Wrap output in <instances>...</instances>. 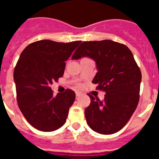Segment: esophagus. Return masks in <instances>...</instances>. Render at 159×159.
<instances>
[{
	"mask_svg": "<svg viewBox=\"0 0 159 159\" xmlns=\"http://www.w3.org/2000/svg\"><path fill=\"white\" fill-rule=\"evenodd\" d=\"M75 95H76L77 97L80 96V95H81V92H75Z\"/></svg>",
	"mask_w": 159,
	"mask_h": 159,
	"instance_id": "esophagus-1",
	"label": "esophagus"
}]
</instances>
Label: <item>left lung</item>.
<instances>
[{
    "instance_id": "1",
    "label": "left lung",
    "mask_w": 159,
    "mask_h": 159,
    "mask_svg": "<svg viewBox=\"0 0 159 159\" xmlns=\"http://www.w3.org/2000/svg\"><path fill=\"white\" fill-rule=\"evenodd\" d=\"M84 57L95 61L98 71L92 83L106 92L102 101L88 94L91 104L85 109L87 123L97 133L114 134L127 124L137 107L141 71L130 49L110 40L83 42L71 59Z\"/></svg>"
}]
</instances>
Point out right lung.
Here are the masks:
<instances>
[{
    "label": "right lung",
    "mask_w": 159,
    "mask_h": 159,
    "mask_svg": "<svg viewBox=\"0 0 159 159\" xmlns=\"http://www.w3.org/2000/svg\"><path fill=\"white\" fill-rule=\"evenodd\" d=\"M81 41L43 40L24 49L14 69L18 107L32 127L53 131L65 123L75 94L71 89L53 95L50 85L62 77L65 61Z\"/></svg>",
    "instance_id": "add662e5"
}]
</instances>
